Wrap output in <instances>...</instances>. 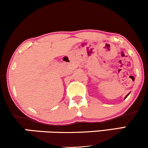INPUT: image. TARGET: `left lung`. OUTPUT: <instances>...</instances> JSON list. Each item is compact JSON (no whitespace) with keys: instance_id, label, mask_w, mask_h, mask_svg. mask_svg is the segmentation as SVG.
<instances>
[{"instance_id":"left-lung-1","label":"left lung","mask_w":148,"mask_h":148,"mask_svg":"<svg viewBox=\"0 0 148 148\" xmlns=\"http://www.w3.org/2000/svg\"><path fill=\"white\" fill-rule=\"evenodd\" d=\"M130 93H128V94H127V95H126V96H125V99H126V98L127 97H128V96H129V95H130Z\"/></svg>"}]
</instances>
